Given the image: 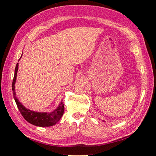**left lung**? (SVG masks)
I'll return each instance as SVG.
<instances>
[{
	"instance_id": "8db88e82",
	"label": "left lung",
	"mask_w": 156,
	"mask_h": 156,
	"mask_svg": "<svg viewBox=\"0 0 156 156\" xmlns=\"http://www.w3.org/2000/svg\"><path fill=\"white\" fill-rule=\"evenodd\" d=\"M103 122H105V121H104V120H103Z\"/></svg>"
}]
</instances>
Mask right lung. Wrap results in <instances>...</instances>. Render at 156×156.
I'll return each instance as SVG.
<instances>
[{
    "label": "right lung",
    "instance_id": "add662e5",
    "mask_svg": "<svg viewBox=\"0 0 156 156\" xmlns=\"http://www.w3.org/2000/svg\"><path fill=\"white\" fill-rule=\"evenodd\" d=\"M23 55V54H22ZM22 56V55H21ZM20 58V60L21 59ZM19 63L16 64L15 68V73H14V77L12 82V91L13 98L20 110L22 116L24 119L30 124L39 127H49L55 125L60 120L61 117L62 116L64 111V107L63 102H61L59 105L55 110L51 112H36L31 111L29 108H27L22 103L19 101L16 97V93L15 90V84L17 79V73L18 71Z\"/></svg>",
    "mask_w": 156,
    "mask_h": 156
}]
</instances>
